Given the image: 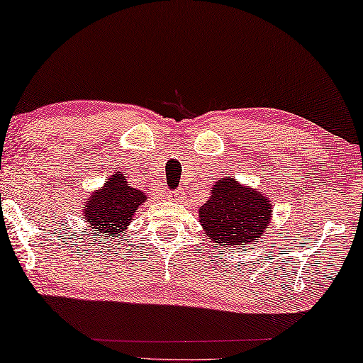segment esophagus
Masks as SVG:
<instances>
[{"mask_svg": "<svg viewBox=\"0 0 363 363\" xmlns=\"http://www.w3.org/2000/svg\"><path fill=\"white\" fill-rule=\"evenodd\" d=\"M184 191H176V192H171L169 195H168V199L169 200H174V202H181V200L184 199Z\"/></svg>", "mask_w": 363, "mask_h": 363, "instance_id": "34e87169", "label": "esophagus"}]
</instances>
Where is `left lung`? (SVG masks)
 Listing matches in <instances>:
<instances>
[{
    "label": "left lung",
    "instance_id": "obj_1",
    "mask_svg": "<svg viewBox=\"0 0 363 363\" xmlns=\"http://www.w3.org/2000/svg\"><path fill=\"white\" fill-rule=\"evenodd\" d=\"M272 211L273 203L260 189L221 177L199 208V223L215 247L235 249L262 239L272 223Z\"/></svg>",
    "mask_w": 363,
    "mask_h": 363
}]
</instances>
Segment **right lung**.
Here are the masks:
<instances>
[{"label": "right lung", "mask_w": 363, "mask_h": 363, "mask_svg": "<svg viewBox=\"0 0 363 363\" xmlns=\"http://www.w3.org/2000/svg\"><path fill=\"white\" fill-rule=\"evenodd\" d=\"M145 200L147 195L132 187L123 171H116L82 203V218L90 234H96L100 240H119Z\"/></svg>", "instance_id": "right-lung-1"}]
</instances>
